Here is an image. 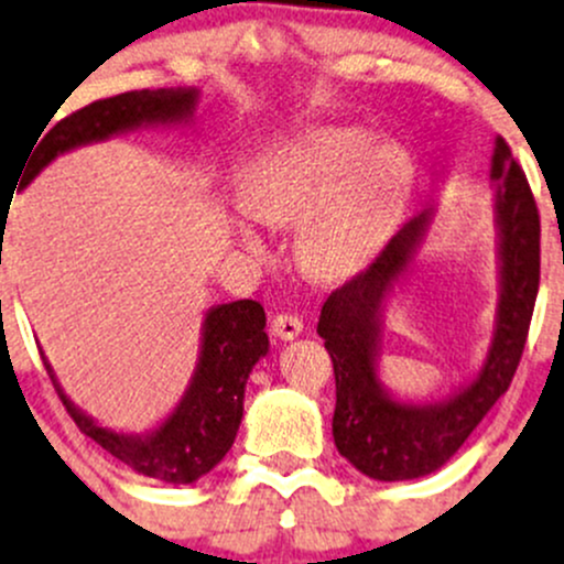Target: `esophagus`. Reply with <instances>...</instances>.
I'll return each instance as SVG.
<instances>
[{
	"label": "esophagus",
	"mask_w": 564,
	"mask_h": 564,
	"mask_svg": "<svg viewBox=\"0 0 564 564\" xmlns=\"http://www.w3.org/2000/svg\"><path fill=\"white\" fill-rule=\"evenodd\" d=\"M303 333V318L292 314H281L272 318V335H278L281 340H294Z\"/></svg>",
	"instance_id": "1"
}]
</instances>
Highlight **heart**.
Instances as JSON below:
<instances>
[{
	"mask_svg": "<svg viewBox=\"0 0 564 564\" xmlns=\"http://www.w3.org/2000/svg\"><path fill=\"white\" fill-rule=\"evenodd\" d=\"M409 180L398 147L360 128H314L283 141L242 169L237 204L270 229L297 226L294 256L316 281H346L373 259ZM237 242L250 256L267 246L246 224Z\"/></svg>",
	"mask_w": 564,
	"mask_h": 564,
	"instance_id": "obj_1",
	"label": "heart"
}]
</instances>
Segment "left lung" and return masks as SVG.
<instances>
[{
	"instance_id": "1",
	"label": "left lung",
	"mask_w": 564,
	"mask_h": 564,
	"mask_svg": "<svg viewBox=\"0 0 564 564\" xmlns=\"http://www.w3.org/2000/svg\"><path fill=\"white\" fill-rule=\"evenodd\" d=\"M499 300L480 371L445 401H401L379 379L384 308L414 264L434 209L403 224L377 259L335 289L316 333L333 357V440L355 469L373 480H414L442 469L513 382L540 283V218L532 191L502 135L491 155Z\"/></svg>"
}]
</instances>
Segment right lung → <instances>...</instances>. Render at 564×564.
<instances>
[{
  "instance_id": "obj_1",
  "label": "right lung",
  "mask_w": 564,
  "mask_h": 564,
  "mask_svg": "<svg viewBox=\"0 0 564 564\" xmlns=\"http://www.w3.org/2000/svg\"><path fill=\"white\" fill-rule=\"evenodd\" d=\"M196 104L198 89L193 87L139 89V93L95 100L48 128L43 141L37 139V147L32 144L35 152L24 163L26 169H21L19 191H24L51 161L78 147L108 141L113 135L133 133L141 128L187 124ZM264 327V308L256 300L213 305L204 314L202 346H198V362L191 384L182 392L174 412L147 434H124V431L100 425L65 395L51 362H43L82 434L98 442L106 453H111L139 475L174 482V486H191L209 469H215L235 445L242 423L248 377L256 362L270 351Z\"/></svg>"
}]
</instances>
